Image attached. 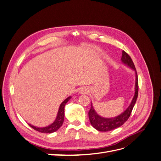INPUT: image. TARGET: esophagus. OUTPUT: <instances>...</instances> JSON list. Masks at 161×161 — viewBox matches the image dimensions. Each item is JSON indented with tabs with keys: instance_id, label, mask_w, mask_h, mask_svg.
I'll return each instance as SVG.
<instances>
[{
	"instance_id": "esophagus-1",
	"label": "esophagus",
	"mask_w": 161,
	"mask_h": 161,
	"mask_svg": "<svg viewBox=\"0 0 161 161\" xmlns=\"http://www.w3.org/2000/svg\"><path fill=\"white\" fill-rule=\"evenodd\" d=\"M87 92V89L85 88V87H82L80 89V94H86Z\"/></svg>"
}]
</instances>
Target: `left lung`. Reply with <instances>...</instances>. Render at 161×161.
Listing matches in <instances>:
<instances>
[{
	"label": "left lung",
	"mask_w": 161,
	"mask_h": 161,
	"mask_svg": "<svg viewBox=\"0 0 161 161\" xmlns=\"http://www.w3.org/2000/svg\"><path fill=\"white\" fill-rule=\"evenodd\" d=\"M121 60L122 61L124 64L127 65L131 69H133L136 73V82H135V94L133 97V99L131 100L130 105L128 108L126 109L125 111L120 115L111 118H103L97 114L95 111L92 105L91 109L89 111V118L90 122L92 127L100 131H109L113 130L114 129L118 128L122 125L128 119L131 115V111L133 109L134 106L136 102V99L138 98V79L137 72H136V68L134 62L131 60L130 56L126 53L125 51L122 52V56H121Z\"/></svg>",
	"instance_id": "left-lung-1"
}]
</instances>
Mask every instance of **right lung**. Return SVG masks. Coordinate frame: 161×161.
I'll return each mask as SVG.
<instances>
[{
	"label": "right lung",
	"instance_id": "obj_1",
	"mask_svg": "<svg viewBox=\"0 0 161 161\" xmlns=\"http://www.w3.org/2000/svg\"><path fill=\"white\" fill-rule=\"evenodd\" d=\"M70 99H71V97H69L60 104L59 109H58L56 118L55 121H53V122L51 125L46 126V127H44V128H37V127H36V126L31 125V124H29V125H30V126H31L33 129H34L36 131H40V132H42V133H49L50 134V133L54 132V131H57L61 127L63 122H64V107H65V105L66 104L67 102L69 101Z\"/></svg>",
	"mask_w": 161,
	"mask_h": 161
}]
</instances>
